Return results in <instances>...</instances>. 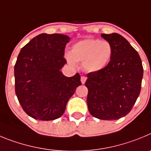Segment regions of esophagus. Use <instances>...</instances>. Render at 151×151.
<instances>
[{
    "label": "esophagus",
    "mask_w": 151,
    "mask_h": 151,
    "mask_svg": "<svg viewBox=\"0 0 151 151\" xmlns=\"http://www.w3.org/2000/svg\"><path fill=\"white\" fill-rule=\"evenodd\" d=\"M86 79H87V78H86V77H84V76H82V77H81V83H82V84L85 83V82L86 81Z\"/></svg>",
    "instance_id": "esophagus-1"
}]
</instances>
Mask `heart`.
<instances>
[{
    "label": "heart",
    "instance_id": "obj_1",
    "mask_svg": "<svg viewBox=\"0 0 151 151\" xmlns=\"http://www.w3.org/2000/svg\"><path fill=\"white\" fill-rule=\"evenodd\" d=\"M112 53V46L108 41L85 39L72 46L70 54H66L65 59L71 65L75 62H81L86 71L98 72L108 65Z\"/></svg>",
    "mask_w": 151,
    "mask_h": 151
}]
</instances>
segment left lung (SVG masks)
Returning <instances> with one entry per match:
<instances>
[{
    "label": "left lung",
    "instance_id": "1",
    "mask_svg": "<svg viewBox=\"0 0 151 151\" xmlns=\"http://www.w3.org/2000/svg\"><path fill=\"white\" fill-rule=\"evenodd\" d=\"M112 46L108 65L87 74V105L92 116L118 119L131 111L141 92L143 66L138 52L119 34H101Z\"/></svg>",
    "mask_w": 151,
    "mask_h": 151
}]
</instances>
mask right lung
<instances>
[{
    "instance_id": "obj_1",
    "label": "right lung",
    "mask_w": 151,
    "mask_h": 151,
    "mask_svg": "<svg viewBox=\"0 0 151 151\" xmlns=\"http://www.w3.org/2000/svg\"><path fill=\"white\" fill-rule=\"evenodd\" d=\"M70 37L40 34L20 50L14 67L15 91L28 116L53 120L63 115L69 99L81 85L78 73L65 77L61 71Z\"/></svg>"
}]
</instances>
